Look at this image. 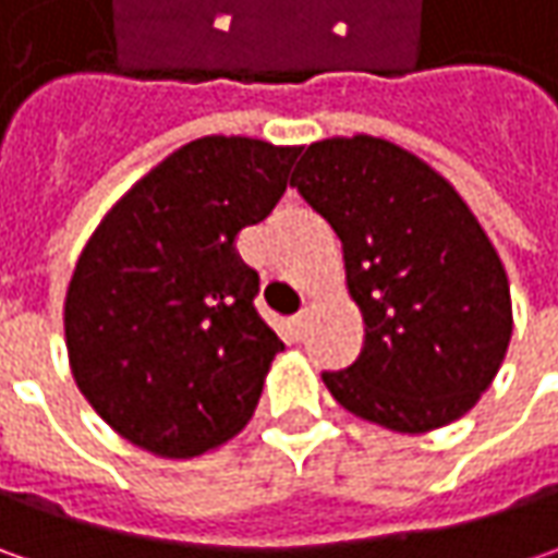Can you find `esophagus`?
Returning <instances> with one entry per match:
<instances>
[{"label": "esophagus", "mask_w": 558, "mask_h": 558, "mask_svg": "<svg viewBox=\"0 0 558 558\" xmlns=\"http://www.w3.org/2000/svg\"><path fill=\"white\" fill-rule=\"evenodd\" d=\"M307 323H311V311H301L291 316V329H294V335H298V338L307 332Z\"/></svg>", "instance_id": "obj_1"}]
</instances>
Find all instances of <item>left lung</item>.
<instances>
[{
    "instance_id": "left-lung-1",
    "label": "left lung",
    "mask_w": 558,
    "mask_h": 558,
    "mask_svg": "<svg viewBox=\"0 0 558 558\" xmlns=\"http://www.w3.org/2000/svg\"><path fill=\"white\" fill-rule=\"evenodd\" d=\"M332 226L363 351L323 373L354 416L422 435L465 416L512 338L506 269L460 192L416 155L375 136L323 140L291 173Z\"/></svg>"
}]
</instances>
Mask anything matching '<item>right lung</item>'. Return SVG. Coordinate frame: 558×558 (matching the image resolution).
I'll return each instance as SVG.
<instances>
[{"label":"right lung","instance_id":"add662e5","mask_svg":"<svg viewBox=\"0 0 558 558\" xmlns=\"http://www.w3.org/2000/svg\"><path fill=\"white\" fill-rule=\"evenodd\" d=\"M301 148L204 136L120 198L76 260L64 338L76 388L120 438L189 460L239 435L286 344L235 251L267 220Z\"/></svg>","mask_w":558,"mask_h":558}]
</instances>
